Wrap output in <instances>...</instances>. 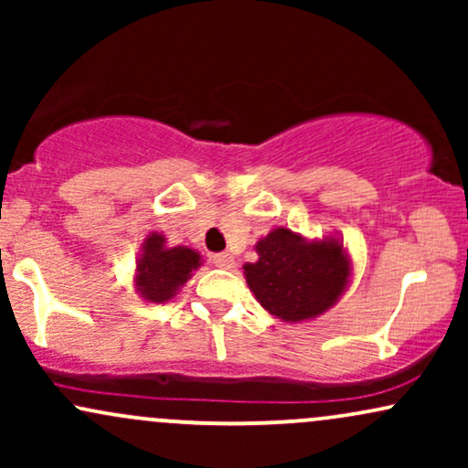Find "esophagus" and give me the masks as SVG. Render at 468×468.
I'll return each mask as SVG.
<instances>
[{
  "label": "esophagus",
  "instance_id": "obj_1",
  "mask_svg": "<svg viewBox=\"0 0 468 468\" xmlns=\"http://www.w3.org/2000/svg\"><path fill=\"white\" fill-rule=\"evenodd\" d=\"M211 261H213V266H218V268H233L235 266V260H233V255H230V252H216V255L211 257Z\"/></svg>",
  "mask_w": 468,
  "mask_h": 468
}]
</instances>
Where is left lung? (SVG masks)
<instances>
[{"mask_svg":"<svg viewBox=\"0 0 468 468\" xmlns=\"http://www.w3.org/2000/svg\"><path fill=\"white\" fill-rule=\"evenodd\" d=\"M255 250V264H244L246 283L261 308L288 324L324 314L350 283L352 261L338 238L305 239L279 227Z\"/></svg>","mask_w":468,"mask_h":468,"instance_id":"left-lung-1","label":"left lung"}]
</instances>
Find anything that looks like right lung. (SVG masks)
I'll list each match as a JSON object with an SVG mask.
<instances>
[{"mask_svg": "<svg viewBox=\"0 0 468 468\" xmlns=\"http://www.w3.org/2000/svg\"><path fill=\"white\" fill-rule=\"evenodd\" d=\"M202 266V255L189 246H166V238L149 233L143 241L133 271V288L144 302L165 303L178 294L193 271Z\"/></svg>", "mask_w": 468, "mask_h": 468, "instance_id": "obj_1", "label": "right lung"}]
</instances>
